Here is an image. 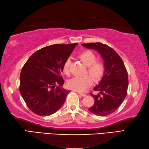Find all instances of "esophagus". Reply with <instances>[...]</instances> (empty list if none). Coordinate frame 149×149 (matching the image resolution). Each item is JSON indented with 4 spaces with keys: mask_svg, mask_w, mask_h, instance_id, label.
<instances>
[{
    "mask_svg": "<svg viewBox=\"0 0 149 149\" xmlns=\"http://www.w3.org/2000/svg\"><path fill=\"white\" fill-rule=\"evenodd\" d=\"M78 94L81 95V96H83V97H85V96L86 95V94H84V93H83V92H78Z\"/></svg>",
    "mask_w": 149,
    "mask_h": 149,
    "instance_id": "1",
    "label": "esophagus"
}]
</instances>
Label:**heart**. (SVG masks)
I'll use <instances>...</instances> for the list:
<instances>
[{
  "mask_svg": "<svg viewBox=\"0 0 149 149\" xmlns=\"http://www.w3.org/2000/svg\"><path fill=\"white\" fill-rule=\"evenodd\" d=\"M79 59L83 65L87 66V73L91 76L86 75L83 77H75L69 80L67 83L68 88L78 92H83L86 90L92 83V79L95 81H100L103 76L105 70L104 64L101 61H96L97 57L92 52L86 50L79 55ZM70 61L67 59L63 66V72L66 75H69L70 71Z\"/></svg>",
  "mask_w": 149,
  "mask_h": 149,
  "instance_id": "heart-1",
  "label": "heart"
}]
</instances>
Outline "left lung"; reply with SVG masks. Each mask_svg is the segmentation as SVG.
Wrapping results in <instances>:
<instances>
[{"label":"left lung","instance_id":"obj_1","mask_svg":"<svg viewBox=\"0 0 149 149\" xmlns=\"http://www.w3.org/2000/svg\"><path fill=\"white\" fill-rule=\"evenodd\" d=\"M82 46L97 51L105 66L103 78L94 88L98 94H90L95 101L88 110L99 116L111 114L121 105L127 95L129 77L123 61L114 49L107 45L95 42L84 43Z\"/></svg>","mask_w":149,"mask_h":149}]
</instances>
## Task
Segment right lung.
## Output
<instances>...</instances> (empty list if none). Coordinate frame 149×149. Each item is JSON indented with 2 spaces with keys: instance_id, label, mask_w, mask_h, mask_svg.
Wrapping results in <instances>:
<instances>
[{
  "instance_id": "right-lung-1",
  "label": "right lung",
  "mask_w": 149,
  "mask_h": 149,
  "mask_svg": "<svg viewBox=\"0 0 149 149\" xmlns=\"http://www.w3.org/2000/svg\"><path fill=\"white\" fill-rule=\"evenodd\" d=\"M77 45L46 46L32 54L22 67L20 93L26 105L37 115L53 114L65 103L70 91L61 87L64 79L61 73Z\"/></svg>"
}]
</instances>
